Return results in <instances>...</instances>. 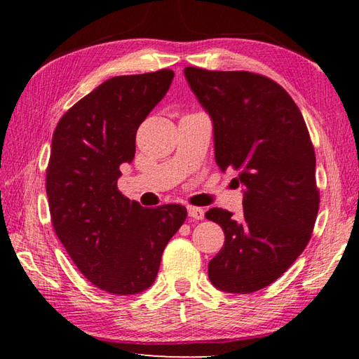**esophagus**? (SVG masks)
I'll list each match as a JSON object with an SVG mask.
<instances>
[{"mask_svg":"<svg viewBox=\"0 0 359 359\" xmlns=\"http://www.w3.org/2000/svg\"><path fill=\"white\" fill-rule=\"evenodd\" d=\"M188 216L196 219V220H202L205 217V211L202 208H197V207H188Z\"/></svg>","mask_w":359,"mask_h":359,"instance_id":"1","label":"esophagus"}]
</instances>
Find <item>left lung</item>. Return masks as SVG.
Listing matches in <instances>:
<instances>
[{
  "instance_id": "left-lung-1",
  "label": "left lung",
  "mask_w": 359,
  "mask_h": 359,
  "mask_svg": "<svg viewBox=\"0 0 359 359\" xmlns=\"http://www.w3.org/2000/svg\"><path fill=\"white\" fill-rule=\"evenodd\" d=\"M189 88L212 121L215 158L243 187V215L207 211L225 233L208 278L247 294L282 276L307 247L319 210L316 157L306 121L276 81L247 71L185 67Z\"/></svg>"
}]
</instances>
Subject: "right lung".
<instances>
[{
  "label": "right lung",
  "mask_w": 359,
  "mask_h": 359,
  "mask_svg": "<svg viewBox=\"0 0 359 359\" xmlns=\"http://www.w3.org/2000/svg\"><path fill=\"white\" fill-rule=\"evenodd\" d=\"M172 79L162 69L106 80L60 118L52 137L46 193L53 230L83 276L112 294L154 284L166 243L187 219L182 205L143 208L117 188L137 129Z\"/></svg>",
  "instance_id": "add662e5"
}]
</instances>
